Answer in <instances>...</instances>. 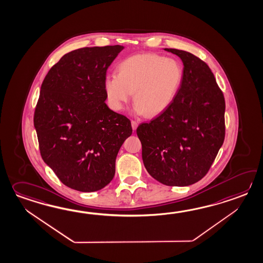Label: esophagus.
<instances>
[{"instance_id": "34e87169", "label": "esophagus", "mask_w": 263, "mask_h": 263, "mask_svg": "<svg viewBox=\"0 0 263 263\" xmlns=\"http://www.w3.org/2000/svg\"><path fill=\"white\" fill-rule=\"evenodd\" d=\"M131 124H132V128H133V130H136L137 127H138V125H139V123H138L137 121H132Z\"/></svg>"}]
</instances>
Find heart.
Returning <instances> with one entry per match:
<instances>
[{
  "instance_id": "1",
  "label": "heart",
  "mask_w": 263,
  "mask_h": 263,
  "mask_svg": "<svg viewBox=\"0 0 263 263\" xmlns=\"http://www.w3.org/2000/svg\"><path fill=\"white\" fill-rule=\"evenodd\" d=\"M118 74L106 76L104 88L114 110H121L134 92L137 114L155 117L174 102L181 88L183 68L174 59L155 53H139L118 65Z\"/></svg>"
}]
</instances>
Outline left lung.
I'll list each match as a JSON object with an SVG mask.
<instances>
[{"label": "left lung", "mask_w": 263, "mask_h": 263, "mask_svg": "<svg viewBox=\"0 0 263 263\" xmlns=\"http://www.w3.org/2000/svg\"><path fill=\"white\" fill-rule=\"evenodd\" d=\"M183 82L174 102L137 135L147 172L167 186H189L209 172L223 143L226 102L214 74L203 60L177 49Z\"/></svg>", "instance_id": "1"}]
</instances>
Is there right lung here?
I'll return each instance as SVG.
<instances>
[{
	"label": "right lung",
	"instance_id": "1",
	"mask_svg": "<svg viewBox=\"0 0 263 263\" xmlns=\"http://www.w3.org/2000/svg\"><path fill=\"white\" fill-rule=\"evenodd\" d=\"M121 45L85 47L48 71L34 114L41 158L67 187L96 192L110 183L130 120L108 108L104 81Z\"/></svg>",
	"mask_w": 263,
	"mask_h": 263
}]
</instances>
